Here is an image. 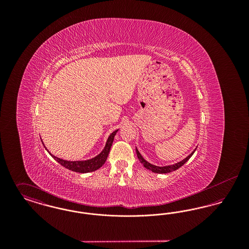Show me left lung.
<instances>
[{"mask_svg": "<svg viewBox=\"0 0 249 249\" xmlns=\"http://www.w3.org/2000/svg\"><path fill=\"white\" fill-rule=\"evenodd\" d=\"M196 150V149H195ZM195 150L193 151V152H191V154L189 155L186 159H184L183 160H181V161H179L178 163H176V164H174V165H169V166H164V167H159V166H155L153 164H151V163H149V162H147L143 158H142L141 154L139 153V151L137 150V148H136V154H137V157H138V159H139V160H140V162L142 163L143 167H145L146 169H148L149 171H151V172H153V173H157V174H167V173H171V172H174V171H176V170H178L179 169L181 166L184 165L190 159V157L193 155V153L195 152Z\"/></svg>", "mask_w": 249, "mask_h": 249, "instance_id": "1", "label": "left lung"}]
</instances>
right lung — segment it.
I'll use <instances>...</instances> for the list:
<instances>
[{
  "label": "right lung",
  "instance_id": "right-lung-1",
  "mask_svg": "<svg viewBox=\"0 0 249 249\" xmlns=\"http://www.w3.org/2000/svg\"><path fill=\"white\" fill-rule=\"evenodd\" d=\"M119 130H115L113 131L108 140H107V144H106V147L105 149L102 151L101 154L96 156L93 159L91 160H84V161H68V160H61L59 159L53 155H51L58 162H59L60 165L73 171V172H76V173H89V172H93L95 170L99 169L100 167L105 164V162L107 161V157L108 154L110 152V148L112 146V143L114 141V137L117 133V131Z\"/></svg>",
  "mask_w": 249,
  "mask_h": 249
}]
</instances>
